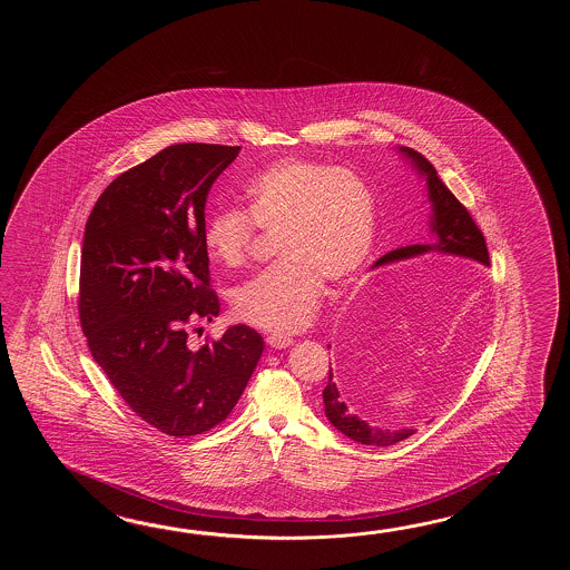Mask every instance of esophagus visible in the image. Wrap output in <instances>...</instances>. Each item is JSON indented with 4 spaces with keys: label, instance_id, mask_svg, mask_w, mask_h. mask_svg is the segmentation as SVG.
Returning a JSON list of instances; mask_svg holds the SVG:
<instances>
[{
    "label": "esophagus",
    "instance_id": "1",
    "mask_svg": "<svg viewBox=\"0 0 570 570\" xmlns=\"http://www.w3.org/2000/svg\"><path fill=\"white\" fill-rule=\"evenodd\" d=\"M267 344L271 348L281 351V348H289L291 344H293V338L291 336H283V334H268Z\"/></svg>",
    "mask_w": 570,
    "mask_h": 570
}]
</instances>
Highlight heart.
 I'll return each mask as SVG.
<instances>
[{
    "label": "heart",
    "mask_w": 570,
    "mask_h": 570,
    "mask_svg": "<svg viewBox=\"0 0 570 570\" xmlns=\"http://www.w3.org/2000/svg\"><path fill=\"white\" fill-rule=\"evenodd\" d=\"M256 228L279 234L281 263L236 291V314L263 330L295 332L314 317L326 281L344 285L366 265L375 244V194L354 170L281 160L246 185L244 212L219 209L206 219V250L219 265L238 267Z\"/></svg>",
    "instance_id": "obj_1"
}]
</instances>
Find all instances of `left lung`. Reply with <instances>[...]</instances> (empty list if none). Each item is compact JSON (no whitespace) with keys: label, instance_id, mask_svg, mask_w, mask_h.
<instances>
[{"label":"left lung","instance_id":"obj_1","mask_svg":"<svg viewBox=\"0 0 570 570\" xmlns=\"http://www.w3.org/2000/svg\"><path fill=\"white\" fill-rule=\"evenodd\" d=\"M400 153L410 158L413 169L425 177L428 199L432 202L430 224H432L434 238L428 244H412V246L391 250L376 261L375 267L403 261V258H412V256L425 255V253L462 256V258H469L473 263L489 267V250H487L483 232L479 230V226L474 224L469 209L462 206L461 202L438 177L434 165L424 155H420L417 150L407 148V146H401ZM389 302L391 299L387 297V289L381 285H376V289L368 291L364 295L363 305H361L363 314L358 317V326L354 330L361 336V338H356L361 344L368 340H375L376 334L381 336V332H385L389 320H393L391 317L393 312L387 309L389 306L393 309V305ZM324 412H326L330 424L340 430L344 436L351 438L358 444H366V446H391V444H397L401 440L415 434V430L389 432L381 428H371L356 413H352L346 405V400L340 395L332 368L327 373V385L324 389Z\"/></svg>","mask_w":570,"mask_h":570}]
</instances>
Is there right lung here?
<instances>
[{
    "mask_svg": "<svg viewBox=\"0 0 570 570\" xmlns=\"http://www.w3.org/2000/svg\"><path fill=\"white\" fill-rule=\"evenodd\" d=\"M240 146H167L121 173L86 224L79 320L91 356L138 417L204 434L240 400L265 342L232 326L191 351L189 326L219 314L204 244L207 194Z\"/></svg>",
    "mask_w": 570,
    "mask_h": 570,
    "instance_id": "1",
    "label": "right lung"
}]
</instances>
